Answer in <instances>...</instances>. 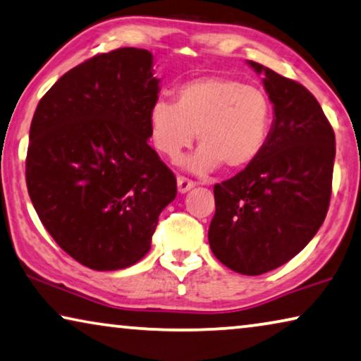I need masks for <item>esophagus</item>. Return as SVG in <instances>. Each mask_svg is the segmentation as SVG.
I'll use <instances>...</instances> for the list:
<instances>
[{"instance_id":"34e87169","label":"esophagus","mask_w":361,"mask_h":361,"mask_svg":"<svg viewBox=\"0 0 361 361\" xmlns=\"http://www.w3.org/2000/svg\"><path fill=\"white\" fill-rule=\"evenodd\" d=\"M176 185H178V191L180 192H186V191H190L191 188H195V181L192 180H190V178H186V176H178V178H176Z\"/></svg>"}]
</instances>
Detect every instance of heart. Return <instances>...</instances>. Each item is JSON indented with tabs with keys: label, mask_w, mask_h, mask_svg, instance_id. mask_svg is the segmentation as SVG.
<instances>
[{
	"label": "heart",
	"mask_w": 361,
	"mask_h": 361,
	"mask_svg": "<svg viewBox=\"0 0 361 361\" xmlns=\"http://www.w3.org/2000/svg\"><path fill=\"white\" fill-rule=\"evenodd\" d=\"M272 116L264 90L236 79L207 76L181 84L175 104L155 100L147 123L154 147L170 160L178 159L197 134L201 147L186 165L207 173L220 164L240 170L255 162L267 144Z\"/></svg>",
	"instance_id": "obj_1"
}]
</instances>
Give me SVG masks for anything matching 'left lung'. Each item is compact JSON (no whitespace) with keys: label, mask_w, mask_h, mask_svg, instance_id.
<instances>
[{"label":"left lung","mask_w":361,"mask_h":361,"mask_svg":"<svg viewBox=\"0 0 361 361\" xmlns=\"http://www.w3.org/2000/svg\"><path fill=\"white\" fill-rule=\"evenodd\" d=\"M274 105L267 144L255 162L214 186V256L243 276L281 267L318 233L329 209L334 129L297 80L248 61Z\"/></svg>","instance_id":"obj_1"}]
</instances>
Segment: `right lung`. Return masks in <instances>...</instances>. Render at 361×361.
I'll return each mask as SVG.
<instances>
[{
  "mask_svg": "<svg viewBox=\"0 0 361 361\" xmlns=\"http://www.w3.org/2000/svg\"><path fill=\"white\" fill-rule=\"evenodd\" d=\"M152 53L118 48L80 63L32 118L25 181L43 227L94 271L136 264L150 250L176 178L149 146L159 99Z\"/></svg>",
  "mask_w": 361,
  "mask_h": 361,
  "instance_id": "1",
  "label": "right lung"
}]
</instances>
